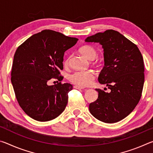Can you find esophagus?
Returning a JSON list of instances; mask_svg holds the SVG:
<instances>
[{
  "mask_svg": "<svg viewBox=\"0 0 153 153\" xmlns=\"http://www.w3.org/2000/svg\"><path fill=\"white\" fill-rule=\"evenodd\" d=\"M74 88L76 89H78V90H84L85 88L82 87V86H74Z\"/></svg>",
  "mask_w": 153,
  "mask_h": 153,
  "instance_id": "obj_1",
  "label": "esophagus"
}]
</instances>
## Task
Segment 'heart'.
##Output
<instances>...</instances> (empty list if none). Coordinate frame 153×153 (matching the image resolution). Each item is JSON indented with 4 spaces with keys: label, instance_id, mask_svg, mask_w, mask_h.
Instances as JSON below:
<instances>
[{
    "label": "heart",
    "instance_id": "b5f03b06",
    "mask_svg": "<svg viewBox=\"0 0 153 153\" xmlns=\"http://www.w3.org/2000/svg\"><path fill=\"white\" fill-rule=\"evenodd\" d=\"M80 53L90 60L94 59L97 55L96 48L90 45H85L79 48ZM71 56H69L64 61V65L67 66L70 62ZM95 77L94 72L92 70L76 71L69 75L68 79L71 83L79 86H88L92 84Z\"/></svg>",
    "mask_w": 153,
    "mask_h": 153
}]
</instances>
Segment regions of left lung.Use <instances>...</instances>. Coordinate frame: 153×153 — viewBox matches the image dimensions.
I'll list each match as a JSON object with an SVG mask.
<instances>
[{
    "label": "left lung",
    "instance_id": "8db88e82",
    "mask_svg": "<svg viewBox=\"0 0 153 153\" xmlns=\"http://www.w3.org/2000/svg\"><path fill=\"white\" fill-rule=\"evenodd\" d=\"M85 41L102 46L105 66L98 82L111 90L108 93L96 89L98 97L90 104V112L102 122H117L135 108L141 98L144 82L143 57L135 44L113 30L97 33Z\"/></svg>",
    "mask_w": 153,
    "mask_h": 153
}]
</instances>
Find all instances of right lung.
Segmentation results:
<instances>
[{"mask_svg":"<svg viewBox=\"0 0 153 153\" xmlns=\"http://www.w3.org/2000/svg\"><path fill=\"white\" fill-rule=\"evenodd\" d=\"M78 39L60 32L45 30L35 33L15 51L11 83L21 108L39 121L54 120L63 113L73 86L68 83L48 86L51 79L61 82L63 77L64 53Z\"/></svg>","mask_w":153,"mask_h":153,"instance_id":"1","label":"right lung"}]
</instances>
